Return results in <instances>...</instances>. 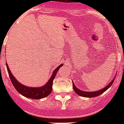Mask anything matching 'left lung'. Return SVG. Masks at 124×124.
<instances>
[{
  "label": "left lung",
  "mask_w": 124,
  "mask_h": 124,
  "mask_svg": "<svg viewBox=\"0 0 124 124\" xmlns=\"http://www.w3.org/2000/svg\"><path fill=\"white\" fill-rule=\"evenodd\" d=\"M115 78H114L112 80L111 82L108 85H107L104 88L102 89L99 91H93V92H87V91H84L80 90L79 89H78L77 87L75 85L74 83L73 82V87L74 91H75V93L77 94L80 95L81 96H84V97H88V98H91V97H95V96H98V95H100L101 94H102L103 93L105 92L107 89L109 88L111 86V85L113 84L114 80H115Z\"/></svg>",
  "instance_id": "8db88e82"
}]
</instances>
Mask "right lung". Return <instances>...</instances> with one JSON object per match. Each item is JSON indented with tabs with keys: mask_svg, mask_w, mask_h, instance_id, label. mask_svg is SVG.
Listing matches in <instances>:
<instances>
[{
	"mask_svg": "<svg viewBox=\"0 0 124 124\" xmlns=\"http://www.w3.org/2000/svg\"><path fill=\"white\" fill-rule=\"evenodd\" d=\"M62 66H63V64H60L53 71L52 75L49 80V81L44 85L40 87H28L22 85L17 80H16V78L13 76L12 73H11L8 64H6L7 70L8 72L9 76L11 81L12 84L13 85V86L15 87V89L20 94H22L25 97L32 98V99H36V100L45 98V97L48 96L49 94L51 93L53 80L55 78L56 74L58 70Z\"/></svg>",
	"mask_w": 124,
	"mask_h": 124,
	"instance_id": "obj_1",
	"label": "right lung"
}]
</instances>
